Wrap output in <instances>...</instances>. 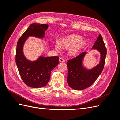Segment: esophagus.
I'll return each mask as SVG.
<instances>
[{
    "mask_svg": "<svg viewBox=\"0 0 120 120\" xmlns=\"http://www.w3.org/2000/svg\"><path fill=\"white\" fill-rule=\"evenodd\" d=\"M59 61L60 63H63L64 62V59H63L62 57H60V59H59Z\"/></svg>",
    "mask_w": 120,
    "mask_h": 120,
    "instance_id": "obj_1",
    "label": "esophagus"
}]
</instances>
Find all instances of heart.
<instances>
[{"instance_id":"1","label":"heart","mask_w":120,"mask_h":120,"mask_svg":"<svg viewBox=\"0 0 120 120\" xmlns=\"http://www.w3.org/2000/svg\"><path fill=\"white\" fill-rule=\"evenodd\" d=\"M85 42L82 40L81 36L70 34L61 39L60 42H56L55 48L56 50L60 49L61 46L64 48H70L69 52L71 55H75L83 48Z\"/></svg>"}]
</instances>
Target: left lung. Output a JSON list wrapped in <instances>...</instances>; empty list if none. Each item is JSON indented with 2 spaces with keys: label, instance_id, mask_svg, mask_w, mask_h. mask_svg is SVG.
I'll return each mask as SVG.
<instances>
[{
  "label": "left lung",
  "instance_id": "left-lung-1",
  "mask_svg": "<svg viewBox=\"0 0 120 120\" xmlns=\"http://www.w3.org/2000/svg\"><path fill=\"white\" fill-rule=\"evenodd\" d=\"M92 49H97L101 54L99 64L94 68L88 70L82 66V60L86 52H83L71 60H68L67 81L68 86L75 90H82L92 86L102 72L107 54V49L101 34Z\"/></svg>",
  "mask_w": 120,
  "mask_h": 120
}]
</instances>
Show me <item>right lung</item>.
Segmentation results:
<instances>
[{"label": "right lung", "instance_id": "obj_1", "mask_svg": "<svg viewBox=\"0 0 120 120\" xmlns=\"http://www.w3.org/2000/svg\"><path fill=\"white\" fill-rule=\"evenodd\" d=\"M49 25L45 24H31L18 41L15 61L18 70L23 82L28 86L38 88L45 86L49 81L50 73L59 64L58 56H40L35 61H30L25 57L23 46L28 37L43 38Z\"/></svg>", "mask_w": 120, "mask_h": 120}]
</instances>
